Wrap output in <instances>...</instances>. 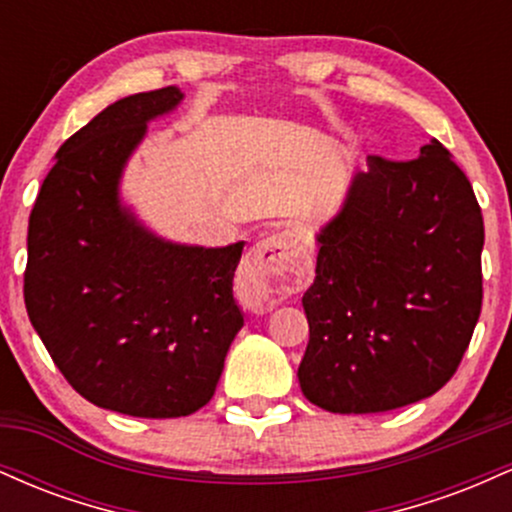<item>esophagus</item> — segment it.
<instances>
[{
	"label": "esophagus",
	"mask_w": 512,
	"mask_h": 512,
	"mask_svg": "<svg viewBox=\"0 0 512 512\" xmlns=\"http://www.w3.org/2000/svg\"><path fill=\"white\" fill-rule=\"evenodd\" d=\"M291 233H274L248 252L238 274V296L250 313H267L298 281Z\"/></svg>",
	"instance_id": "34e87169"
}]
</instances>
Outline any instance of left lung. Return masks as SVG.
Returning <instances> with one entry per match:
<instances>
[{
    "instance_id": "1",
    "label": "left lung",
    "mask_w": 512,
    "mask_h": 512,
    "mask_svg": "<svg viewBox=\"0 0 512 512\" xmlns=\"http://www.w3.org/2000/svg\"><path fill=\"white\" fill-rule=\"evenodd\" d=\"M303 293L308 402L375 414L436 395L481 313L484 219L472 185L433 139L414 158L370 156L320 233Z\"/></svg>"
}]
</instances>
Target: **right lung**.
<instances>
[{
	"label": "right lung",
	"instance_id": "add662e5",
	"mask_svg": "<svg viewBox=\"0 0 512 512\" xmlns=\"http://www.w3.org/2000/svg\"><path fill=\"white\" fill-rule=\"evenodd\" d=\"M180 98L166 86L108 105L60 146L28 219L23 301L35 332L81 397L142 419L202 409L243 327L233 274L245 243H163L117 204L146 122Z\"/></svg>",
	"mask_w": 512,
	"mask_h": 512
}]
</instances>
